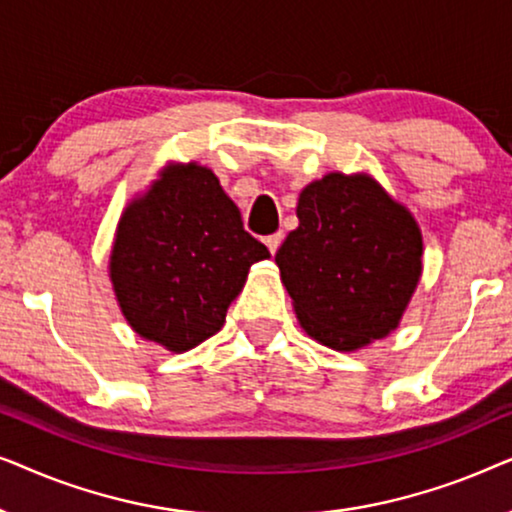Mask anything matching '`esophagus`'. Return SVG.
I'll return each mask as SVG.
<instances>
[{"label":"esophagus","mask_w":512,"mask_h":512,"mask_svg":"<svg viewBox=\"0 0 512 512\" xmlns=\"http://www.w3.org/2000/svg\"><path fill=\"white\" fill-rule=\"evenodd\" d=\"M282 233H272V235H268V237H265V247H268L270 249V254H275V251L279 249V244H282Z\"/></svg>","instance_id":"34e87169"}]
</instances>
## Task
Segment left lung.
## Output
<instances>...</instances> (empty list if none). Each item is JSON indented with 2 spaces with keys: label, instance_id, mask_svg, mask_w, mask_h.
<instances>
[{
  "label": "left lung",
  "instance_id": "8db88e82",
  "mask_svg": "<svg viewBox=\"0 0 512 512\" xmlns=\"http://www.w3.org/2000/svg\"><path fill=\"white\" fill-rule=\"evenodd\" d=\"M275 263L305 333L356 352L401 321L422 275L417 221L368 174L331 172L298 198Z\"/></svg>",
  "mask_w": 512,
  "mask_h": 512
}]
</instances>
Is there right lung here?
<instances>
[{
  "label": "right lung",
  "instance_id": "obj_1",
  "mask_svg": "<svg viewBox=\"0 0 512 512\" xmlns=\"http://www.w3.org/2000/svg\"><path fill=\"white\" fill-rule=\"evenodd\" d=\"M263 258L270 251L244 230L212 170L167 165L125 207L109 277L132 331L181 354L221 331L249 268Z\"/></svg>",
  "mask_w": 512,
  "mask_h": 512
}]
</instances>
